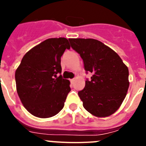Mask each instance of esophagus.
<instances>
[{"instance_id":"esophagus-1","label":"esophagus","mask_w":146,"mask_h":146,"mask_svg":"<svg viewBox=\"0 0 146 146\" xmlns=\"http://www.w3.org/2000/svg\"><path fill=\"white\" fill-rule=\"evenodd\" d=\"M74 80H75V79H74V78H73V79H71L70 80V82H72V83H73V82H74Z\"/></svg>"}]
</instances>
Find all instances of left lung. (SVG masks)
<instances>
[{
  "label": "left lung",
  "instance_id": "left-lung-1",
  "mask_svg": "<svg viewBox=\"0 0 146 146\" xmlns=\"http://www.w3.org/2000/svg\"><path fill=\"white\" fill-rule=\"evenodd\" d=\"M71 47L83 60L91 80L78 92L85 109L96 117H107L120 108L128 91L129 69L119 55L93 38H69Z\"/></svg>",
  "mask_w": 146,
  "mask_h": 146
}]
</instances>
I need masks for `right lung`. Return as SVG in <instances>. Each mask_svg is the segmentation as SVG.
Returning a JSON list of instances; mask_svg holds the SVG:
<instances>
[{"instance_id": "1", "label": "right lung", "mask_w": 146, "mask_h": 146, "mask_svg": "<svg viewBox=\"0 0 146 146\" xmlns=\"http://www.w3.org/2000/svg\"><path fill=\"white\" fill-rule=\"evenodd\" d=\"M69 50L66 38H52L30 50L15 72L17 91L31 114L46 118L63 109L71 91L70 82L61 74L60 58Z\"/></svg>"}]
</instances>
